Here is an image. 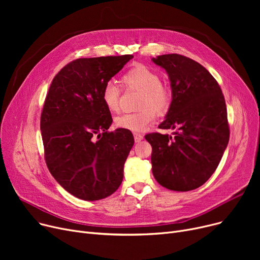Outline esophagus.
Listing matches in <instances>:
<instances>
[{"mask_svg":"<svg viewBox=\"0 0 260 260\" xmlns=\"http://www.w3.org/2000/svg\"><path fill=\"white\" fill-rule=\"evenodd\" d=\"M134 138L136 142H140L141 140H143V135L138 134V133H134Z\"/></svg>","mask_w":260,"mask_h":260,"instance_id":"esophagus-1","label":"esophagus"}]
</instances>
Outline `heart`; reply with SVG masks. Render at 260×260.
I'll return each instance as SVG.
<instances>
[{"label":"heart","instance_id":"b5f03b06","mask_svg":"<svg viewBox=\"0 0 260 260\" xmlns=\"http://www.w3.org/2000/svg\"><path fill=\"white\" fill-rule=\"evenodd\" d=\"M122 84L128 89L141 91L139 106L143 107L137 113L122 114L115 118L118 128L139 133L145 131L156 119V112L165 113L171 103V92L161 83L159 75L151 68L137 64L122 76ZM120 88L108 82L102 90V101L111 112L119 108Z\"/></svg>","mask_w":260,"mask_h":260}]
</instances>
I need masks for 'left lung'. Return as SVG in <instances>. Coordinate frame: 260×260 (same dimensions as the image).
<instances>
[{"instance_id":"obj_1","label":"left lung","mask_w":260,"mask_h":260,"mask_svg":"<svg viewBox=\"0 0 260 260\" xmlns=\"http://www.w3.org/2000/svg\"><path fill=\"white\" fill-rule=\"evenodd\" d=\"M152 61L166 70L172 89V102L159 128L174 131L145 136L153 148V175L162 186L187 192L209 180L228 146L224 97L214 77L192 59L172 53Z\"/></svg>"}]
</instances>
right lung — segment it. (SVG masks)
I'll return each mask as SVG.
<instances>
[{
    "instance_id": "right-lung-1",
    "label": "right lung",
    "mask_w": 260,
    "mask_h": 260,
    "mask_svg": "<svg viewBox=\"0 0 260 260\" xmlns=\"http://www.w3.org/2000/svg\"><path fill=\"white\" fill-rule=\"evenodd\" d=\"M134 57L77 59L53 78L41 114L47 168L75 197L93 201L115 193L134 145L131 131L107 129L111 112L102 90Z\"/></svg>"
}]
</instances>
